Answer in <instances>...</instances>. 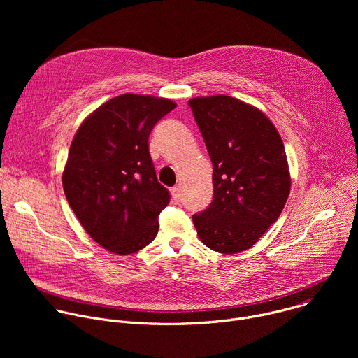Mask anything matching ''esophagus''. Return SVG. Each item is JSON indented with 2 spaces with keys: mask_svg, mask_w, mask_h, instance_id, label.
Masks as SVG:
<instances>
[{
  "mask_svg": "<svg viewBox=\"0 0 358 358\" xmlns=\"http://www.w3.org/2000/svg\"><path fill=\"white\" fill-rule=\"evenodd\" d=\"M171 196H173L176 201H178V199L181 198V188H180V187H173V188H171Z\"/></svg>",
  "mask_w": 358,
  "mask_h": 358,
  "instance_id": "obj_1",
  "label": "esophagus"
}]
</instances>
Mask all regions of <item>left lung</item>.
Wrapping results in <instances>:
<instances>
[{
  "label": "left lung",
  "instance_id": "1",
  "mask_svg": "<svg viewBox=\"0 0 358 358\" xmlns=\"http://www.w3.org/2000/svg\"><path fill=\"white\" fill-rule=\"evenodd\" d=\"M213 162L214 196L192 215L203 245L238 253L276 222L290 192L285 145L273 123L259 109L231 96L188 101Z\"/></svg>",
  "mask_w": 358,
  "mask_h": 358
}]
</instances>
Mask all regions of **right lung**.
<instances>
[{
  "label": "right lung",
  "instance_id": "1",
  "mask_svg": "<svg viewBox=\"0 0 358 358\" xmlns=\"http://www.w3.org/2000/svg\"><path fill=\"white\" fill-rule=\"evenodd\" d=\"M176 106L124 93L87 116L72 140L62 174L66 199L90 238L113 253H134L159 232L170 192L157 180L148 136Z\"/></svg>",
  "mask_w": 358,
  "mask_h": 358
}]
</instances>
